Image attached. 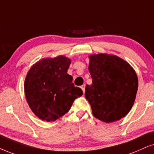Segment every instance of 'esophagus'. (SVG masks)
<instances>
[{"label":"esophagus","mask_w":154,"mask_h":154,"mask_svg":"<svg viewBox=\"0 0 154 154\" xmlns=\"http://www.w3.org/2000/svg\"><path fill=\"white\" fill-rule=\"evenodd\" d=\"M81 89H82L83 92L85 93V85H82V86H81Z\"/></svg>","instance_id":"obj_1"}]
</instances>
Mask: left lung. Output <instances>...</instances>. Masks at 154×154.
<instances>
[{
  "mask_svg": "<svg viewBox=\"0 0 154 154\" xmlns=\"http://www.w3.org/2000/svg\"><path fill=\"white\" fill-rule=\"evenodd\" d=\"M92 79L87 85L85 97L94 117L110 123L125 116L133 106L138 78L129 63L114 55L99 54L89 57Z\"/></svg>",
  "mask_w": 154,
  "mask_h": 154,
  "instance_id": "left-lung-1",
  "label": "left lung"
}]
</instances>
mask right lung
<instances>
[{
	"mask_svg": "<svg viewBox=\"0 0 154 154\" xmlns=\"http://www.w3.org/2000/svg\"><path fill=\"white\" fill-rule=\"evenodd\" d=\"M71 61L65 56L44 59L32 66L25 81L27 102L35 115L53 122L70 109L83 91L67 74Z\"/></svg>",
	"mask_w": 154,
	"mask_h": 154,
	"instance_id": "obj_1",
	"label": "right lung"
}]
</instances>
